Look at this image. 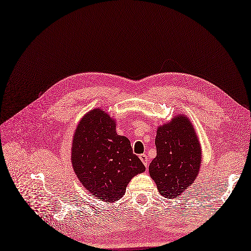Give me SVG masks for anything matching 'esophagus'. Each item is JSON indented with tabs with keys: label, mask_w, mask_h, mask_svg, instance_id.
I'll return each mask as SVG.
<instances>
[{
	"label": "esophagus",
	"mask_w": 251,
	"mask_h": 251,
	"mask_svg": "<svg viewBox=\"0 0 251 251\" xmlns=\"http://www.w3.org/2000/svg\"><path fill=\"white\" fill-rule=\"evenodd\" d=\"M139 159L141 160V162L144 163V165H145L146 167H148V166H149V159H148V156H147L146 154H141V155H139Z\"/></svg>",
	"instance_id": "1"
}]
</instances>
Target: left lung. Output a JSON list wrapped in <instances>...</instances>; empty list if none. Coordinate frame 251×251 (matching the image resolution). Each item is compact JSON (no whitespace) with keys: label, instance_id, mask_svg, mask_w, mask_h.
Listing matches in <instances>:
<instances>
[{"label":"left lung","instance_id":"8db88e82","mask_svg":"<svg viewBox=\"0 0 251 251\" xmlns=\"http://www.w3.org/2000/svg\"><path fill=\"white\" fill-rule=\"evenodd\" d=\"M155 145L157 156L149 171L158 191L166 198H176L198 176L201 147L190 120L177 115L172 121L158 127Z\"/></svg>","mask_w":251,"mask_h":251}]
</instances>
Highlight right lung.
Returning a JSON list of instances; mask_svg holds the SVG:
<instances>
[{
  "label": "right lung",
  "mask_w": 251,
  "mask_h": 251,
  "mask_svg": "<svg viewBox=\"0 0 251 251\" xmlns=\"http://www.w3.org/2000/svg\"><path fill=\"white\" fill-rule=\"evenodd\" d=\"M72 164L85 190L104 202L123 197L131 178L146 170L127 137L103 110L87 113L75 130Z\"/></svg>",
  "instance_id": "right-lung-1"
}]
</instances>
